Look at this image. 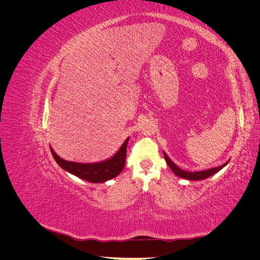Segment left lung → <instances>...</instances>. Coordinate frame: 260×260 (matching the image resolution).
I'll return each mask as SVG.
<instances>
[{
  "label": "left lung",
  "instance_id": "left-lung-1",
  "mask_svg": "<svg viewBox=\"0 0 260 260\" xmlns=\"http://www.w3.org/2000/svg\"><path fill=\"white\" fill-rule=\"evenodd\" d=\"M164 156H165V159H166V162L168 164V166L171 168V170L175 172V174L178 176V177H181V178H184V179H187V180H203V179H206L212 175H215L216 172H218L220 169H222L225 165L228 162H225L224 165H222V166H219V167H216V168H211V169H208V170H202V171H196V172H187V171H184L182 169H180L179 167H177L176 165L172 162L170 160L169 157L164 153Z\"/></svg>",
  "mask_w": 260,
  "mask_h": 260
}]
</instances>
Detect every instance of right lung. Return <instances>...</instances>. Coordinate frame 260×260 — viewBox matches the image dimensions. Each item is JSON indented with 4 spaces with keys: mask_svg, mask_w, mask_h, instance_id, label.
<instances>
[{
    "mask_svg": "<svg viewBox=\"0 0 260 260\" xmlns=\"http://www.w3.org/2000/svg\"><path fill=\"white\" fill-rule=\"evenodd\" d=\"M129 138L124 141V143L120 147L119 151L116 153L115 156L105 161L101 162H92V164H82L75 161H67L53 151L51 148V153L54 159L59 166L77 177H79L85 181H89L92 183H101L105 181L113 179L121 172L125 164V156H127V144Z\"/></svg>",
    "mask_w": 260,
    "mask_h": 260,
    "instance_id": "obj_1",
    "label": "right lung"
}]
</instances>
